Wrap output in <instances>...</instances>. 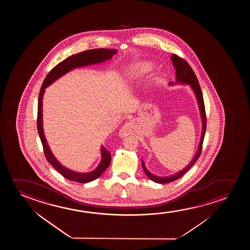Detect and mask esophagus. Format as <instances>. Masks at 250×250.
<instances>
[{
  "label": "esophagus",
  "mask_w": 250,
  "mask_h": 250,
  "mask_svg": "<svg viewBox=\"0 0 250 250\" xmlns=\"http://www.w3.org/2000/svg\"><path fill=\"white\" fill-rule=\"evenodd\" d=\"M131 132H132V130H131V126H130V124H125V125L121 127L119 134H120V137H125L128 135L131 134Z\"/></svg>",
  "instance_id": "esophagus-1"
}]
</instances>
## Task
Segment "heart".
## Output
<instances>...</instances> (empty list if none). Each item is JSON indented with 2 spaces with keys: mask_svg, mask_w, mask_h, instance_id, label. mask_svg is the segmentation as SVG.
I'll return each instance as SVG.
<instances>
[{
  "mask_svg": "<svg viewBox=\"0 0 250 250\" xmlns=\"http://www.w3.org/2000/svg\"><path fill=\"white\" fill-rule=\"evenodd\" d=\"M153 65L148 62H140L136 65H134L132 68L130 69L129 72V75L130 77H137V76L143 75L144 73H147L152 71Z\"/></svg>",
  "mask_w": 250,
  "mask_h": 250,
  "instance_id": "b5f03b06",
  "label": "heart"
}]
</instances>
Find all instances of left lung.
Listing matches in <instances>:
<instances>
[{"label":"left lung","instance_id":"obj_1","mask_svg":"<svg viewBox=\"0 0 250 250\" xmlns=\"http://www.w3.org/2000/svg\"><path fill=\"white\" fill-rule=\"evenodd\" d=\"M171 62L174 65L176 69V83H186L191 87L193 91L195 93V97L197 100L198 103L199 109L201 113V117H202V137L199 144L198 149L195 154V157L193 158L191 162L182 171H178L175 174L171 175V176H167V177H159L156 175L151 173L150 171L147 170V168L145 167L144 161L141 159L142 161V166L144 168V171L148 178H150L152 181L158 183V184H167V183H171V182L175 181L178 178H181L183 175L185 174L186 171H188L189 168L192 167V166L195 164V161L198 160V158L201 155L202 149V144L205 137L206 127H207V118H206L205 106H204V101H203V96H202V89L201 86L199 84L198 79L195 76V72L192 70L190 65H188V62H186L184 59L180 58L177 55H172L171 56ZM169 84L173 85V83H170Z\"/></svg>","mask_w":250,"mask_h":250}]
</instances>
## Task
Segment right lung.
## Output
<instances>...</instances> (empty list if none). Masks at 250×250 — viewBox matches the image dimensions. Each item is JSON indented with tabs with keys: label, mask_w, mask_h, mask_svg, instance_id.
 Here are the masks:
<instances>
[{
	"label": "right lung",
	"mask_w": 250,
	"mask_h": 250,
	"mask_svg": "<svg viewBox=\"0 0 250 250\" xmlns=\"http://www.w3.org/2000/svg\"><path fill=\"white\" fill-rule=\"evenodd\" d=\"M117 49H108V48H96V49H90L86 51L81 52L77 55H72L68 58L65 59L63 62L59 63L58 65H55L54 68L52 69L50 72H48V75L46 76L44 81L42 83L39 97H38V130L39 137L41 139L42 144L43 147L45 157L47 161L55 167L56 171H58L64 178H67L72 181L78 182L81 184H86L89 182L93 181L96 178H99L101 175L103 174L106 168L111 162V154L106 150L105 147L102 146L101 152H102V161L100 162L99 166L90 172L85 173H80L77 171H73L68 168L63 167L59 162L56 158L52 154L50 148L48 147V143L45 138L43 129H42V97L45 92V89L50 85L51 83L60 79L62 76L65 74L66 72L72 71V69L85 65H90L92 64H97L105 62L106 60H110L113 57V55L117 53Z\"/></svg>",
	"instance_id": "obj_1"
}]
</instances>
